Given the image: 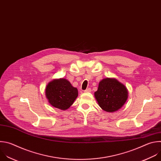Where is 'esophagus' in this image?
I'll list each match as a JSON object with an SVG mask.
<instances>
[{
  "label": "esophagus",
  "instance_id": "1",
  "mask_svg": "<svg viewBox=\"0 0 161 161\" xmlns=\"http://www.w3.org/2000/svg\"><path fill=\"white\" fill-rule=\"evenodd\" d=\"M91 89L90 88H88V89H86L85 91H84V92H91Z\"/></svg>",
  "mask_w": 161,
  "mask_h": 161
}]
</instances>
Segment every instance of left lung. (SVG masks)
Wrapping results in <instances>:
<instances>
[{
	"mask_svg": "<svg viewBox=\"0 0 161 161\" xmlns=\"http://www.w3.org/2000/svg\"><path fill=\"white\" fill-rule=\"evenodd\" d=\"M94 97L102 110L107 112L117 111L126 102L128 90L125 86L115 78H105L94 92Z\"/></svg>",
	"mask_w": 161,
	"mask_h": 161,
	"instance_id": "1",
	"label": "left lung"
}]
</instances>
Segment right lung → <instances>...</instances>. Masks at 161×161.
I'll use <instances>...</instances> for the list:
<instances>
[{
  "instance_id": "1",
  "label": "right lung",
  "mask_w": 161,
  "mask_h": 161,
  "mask_svg": "<svg viewBox=\"0 0 161 161\" xmlns=\"http://www.w3.org/2000/svg\"><path fill=\"white\" fill-rule=\"evenodd\" d=\"M46 97L51 105L66 110L74 103L78 96V90L66 79H54L46 87Z\"/></svg>"
}]
</instances>
